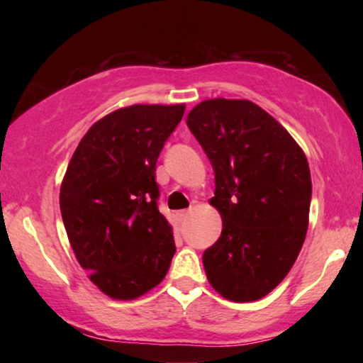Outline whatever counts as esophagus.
Wrapping results in <instances>:
<instances>
[{"mask_svg": "<svg viewBox=\"0 0 363 363\" xmlns=\"http://www.w3.org/2000/svg\"><path fill=\"white\" fill-rule=\"evenodd\" d=\"M188 215H190V211H188V210H182V211H178V213H177L178 220H180L182 223H183V221H186V218H188Z\"/></svg>", "mask_w": 363, "mask_h": 363, "instance_id": "esophagus-1", "label": "esophagus"}]
</instances>
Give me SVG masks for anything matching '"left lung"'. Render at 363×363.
Wrapping results in <instances>:
<instances>
[{
	"mask_svg": "<svg viewBox=\"0 0 363 363\" xmlns=\"http://www.w3.org/2000/svg\"><path fill=\"white\" fill-rule=\"evenodd\" d=\"M186 125L215 172L211 205L221 236L203 252L213 289L233 302L257 301L287 276L304 245L311 170L291 133L255 102L210 99Z\"/></svg>",
	"mask_w": 363,
	"mask_h": 363,
	"instance_id": "1",
	"label": "left lung"
}]
</instances>
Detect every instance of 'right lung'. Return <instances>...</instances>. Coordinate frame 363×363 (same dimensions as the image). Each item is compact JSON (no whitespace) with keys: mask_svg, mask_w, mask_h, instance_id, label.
Segmentation results:
<instances>
[{"mask_svg":"<svg viewBox=\"0 0 363 363\" xmlns=\"http://www.w3.org/2000/svg\"><path fill=\"white\" fill-rule=\"evenodd\" d=\"M185 106L118 108L89 128L69 162L59 205L74 255L112 299L160 284L177 247L158 211L157 160Z\"/></svg>","mask_w":363,"mask_h":363,"instance_id":"obj_1","label":"right lung"}]
</instances>
